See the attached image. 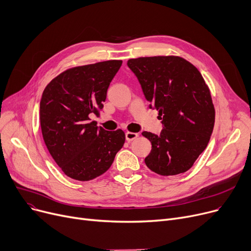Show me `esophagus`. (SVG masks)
Segmentation results:
<instances>
[{"label": "esophagus", "mask_w": 251, "mask_h": 251, "mask_svg": "<svg viewBox=\"0 0 251 251\" xmlns=\"http://www.w3.org/2000/svg\"><path fill=\"white\" fill-rule=\"evenodd\" d=\"M137 137H138V134H136V133H132V132H126V140L128 141V142L135 140Z\"/></svg>", "instance_id": "34e87169"}]
</instances>
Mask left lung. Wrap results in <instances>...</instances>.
I'll list each match as a JSON object with an SVG mask.
<instances>
[{"mask_svg": "<svg viewBox=\"0 0 251 251\" xmlns=\"http://www.w3.org/2000/svg\"><path fill=\"white\" fill-rule=\"evenodd\" d=\"M127 66L162 124L159 135L142 133L152 144L146 165L161 176L187 172L206 148L214 126L216 113L203 77L176 56L129 59Z\"/></svg>", "mask_w": 251, "mask_h": 251, "instance_id": "left-lung-1", "label": "left lung"}]
</instances>
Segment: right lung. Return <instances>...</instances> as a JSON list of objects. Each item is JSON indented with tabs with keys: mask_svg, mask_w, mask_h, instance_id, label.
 Here are the masks:
<instances>
[{
	"mask_svg": "<svg viewBox=\"0 0 251 251\" xmlns=\"http://www.w3.org/2000/svg\"><path fill=\"white\" fill-rule=\"evenodd\" d=\"M122 60L70 68L46 87L40 102L45 144L69 177L90 181L108 170L125 144L122 129L105 130L91 122L99 115Z\"/></svg>",
	"mask_w": 251,
	"mask_h": 251,
	"instance_id": "add662e5",
	"label": "right lung"
}]
</instances>
